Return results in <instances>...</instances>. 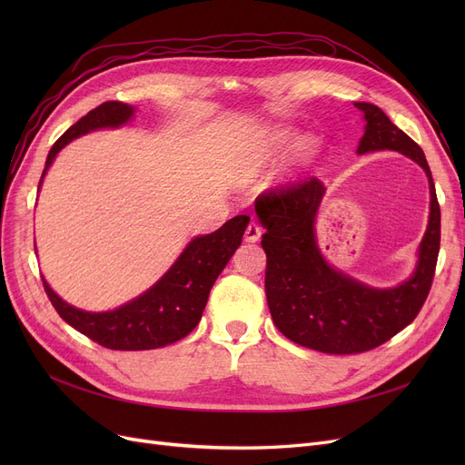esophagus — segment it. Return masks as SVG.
Instances as JSON below:
<instances>
[{"label": "esophagus", "instance_id": "34e87169", "mask_svg": "<svg viewBox=\"0 0 465 465\" xmlns=\"http://www.w3.org/2000/svg\"><path fill=\"white\" fill-rule=\"evenodd\" d=\"M260 236H262V227L256 221H250L248 227H246V232H244V241L246 242H256Z\"/></svg>", "mask_w": 465, "mask_h": 465}]
</instances>
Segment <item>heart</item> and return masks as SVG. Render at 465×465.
Segmentation results:
<instances>
[{"label":"heart","mask_w":465,"mask_h":465,"mask_svg":"<svg viewBox=\"0 0 465 465\" xmlns=\"http://www.w3.org/2000/svg\"><path fill=\"white\" fill-rule=\"evenodd\" d=\"M287 139H289V132L281 130V132H277V134L273 135V145H281V143H285Z\"/></svg>","instance_id":"b5f03b06"}]
</instances>
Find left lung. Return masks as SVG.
<instances>
[{"label":"left lung","instance_id":"left-lung-1","mask_svg":"<svg viewBox=\"0 0 465 465\" xmlns=\"http://www.w3.org/2000/svg\"><path fill=\"white\" fill-rule=\"evenodd\" d=\"M367 125L357 153L400 151L423 166L430 186L429 227L415 273L393 289H374L333 270L316 246L314 221L323 198L314 176L258 195L265 232V297L277 330L291 341L330 355H355L386 343L423 308L440 250V205L425 153L382 110L355 103Z\"/></svg>","mask_w":465,"mask_h":465}]
</instances>
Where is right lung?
<instances>
[{"label": "right lung", "mask_w": 465, "mask_h": 465, "mask_svg": "<svg viewBox=\"0 0 465 465\" xmlns=\"http://www.w3.org/2000/svg\"><path fill=\"white\" fill-rule=\"evenodd\" d=\"M134 116V108L108 101L74 124L48 153L45 173L72 139L101 128H118ZM40 178V182H42ZM40 188V184H38ZM250 217L236 215L215 232L198 236L182 252L174 265L142 297L110 312H85L67 304L42 279L52 306L69 326L94 343L114 351H145L171 345L186 337L202 320L209 291L241 246Z\"/></svg>", "instance_id": "obj_1"}]
</instances>
